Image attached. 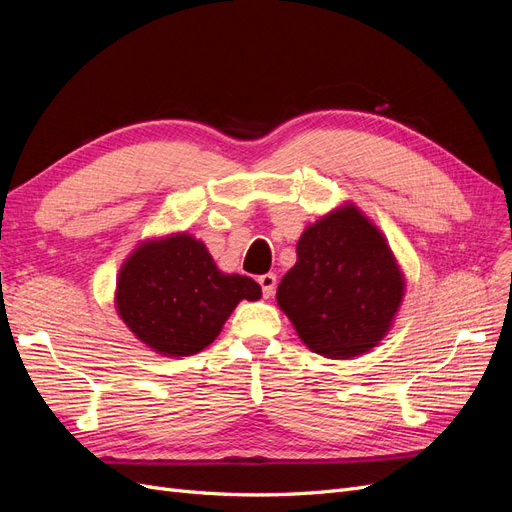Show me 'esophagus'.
Masks as SVG:
<instances>
[{
  "label": "esophagus",
  "instance_id": "esophagus-1",
  "mask_svg": "<svg viewBox=\"0 0 512 512\" xmlns=\"http://www.w3.org/2000/svg\"><path fill=\"white\" fill-rule=\"evenodd\" d=\"M258 284H260V288H262V297L269 299V297H273V292H275V286H277V277H275L273 273L260 275V277H258Z\"/></svg>",
  "mask_w": 512,
  "mask_h": 512
}]
</instances>
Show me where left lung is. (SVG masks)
Segmentation results:
<instances>
[{
  "mask_svg": "<svg viewBox=\"0 0 512 512\" xmlns=\"http://www.w3.org/2000/svg\"><path fill=\"white\" fill-rule=\"evenodd\" d=\"M406 277L380 228L354 203L309 224L277 305L301 342L327 359H352L391 331Z\"/></svg>",
  "mask_w": 512,
  "mask_h": 512,
  "instance_id": "8db88e82",
  "label": "left lung"
}]
</instances>
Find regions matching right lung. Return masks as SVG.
Here are the masks:
<instances>
[{
  "label": "right lung",
  "instance_id": "1",
  "mask_svg": "<svg viewBox=\"0 0 512 512\" xmlns=\"http://www.w3.org/2000/svg\"><path fill=\"white\" fill-rule=\"evenodd\" d=\"M262 297L252 277L224 273L188 232L147 239L117 275L119 318L153 352L192 356L220 335L239 301Z\"/></svg>",
  "mask_w": 512,
  "mask_h": 512
}]
</instances>
